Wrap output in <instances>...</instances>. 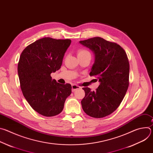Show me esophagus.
<instances>
[{
  "mask_svg": "<svg viewBox=\"0 0 153 153\" xmlns=\"http://www.w3.org/2000/svg\"><path fill=\"white\" fill-rule=\"evenodd\" d=\"M79 88H80V87L79 86H78V85H76V84L72 85V91H73V92L75 91L76 90L79 89Z\"/></svg>",
  "mask_w": 153,
  "mask_h": 153,
  "instance_id": "obj_1",
  "label": "esophagus"
}]
</instances>
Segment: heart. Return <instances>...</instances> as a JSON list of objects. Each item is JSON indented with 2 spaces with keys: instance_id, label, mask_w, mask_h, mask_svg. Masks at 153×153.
<instances>
[{
  "instance_id": "heart-1",
  "label": "heart",
  "mask_w": 153,
  "mask_h": 153,
  "mask_svg": "<svg viewBox=\"0 0 153 153\" xmlns=\"http://www.w3.org/2000/svg\"><path fill=\"white\" fill-rule=\"evenodd\" d=\"M85 54H90L89 51H88L84 49H81L78 51V56H82V55H85Z\"/></svg>"
}]
</instances>
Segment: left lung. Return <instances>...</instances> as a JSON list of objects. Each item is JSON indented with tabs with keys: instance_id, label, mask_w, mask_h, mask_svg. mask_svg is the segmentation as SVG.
<instances>
[{
	"instance_id": "left-lung-1",
	"label": "left lung",
	"mask_w": 153,
	"mask_h": 153,
	"mask_svg": "<svg viewBox=\"0 0 153 153\" xmlns=\"http://www.w3.org/2000/svg\"><path fill=\"white\" fill-rule=\"evenodd\" d=\"M94 54L90 73L96 76L100 85L95 91L82 89L85 96L81 101L84 112L94 118L113 113L123 99L129 85V64L125 50L116 43L95 37L80 41Z\"/></svg>"
}]
</instances>
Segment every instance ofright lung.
<instances>
[{
    "mask_svg": "<svg viewBox=\"0 0 153 153\" xmlns=\"http://www.w3.org/2000/svg\"><path fill=\"white\" fill-rule=\"evenodd\" d=\"M70 39L43 37L27 46L21 53L17 72L23 95L39 114L46 117L60 113L71 94L70 83L60 84L51 74L60 68Z\"/></svg>",
    "mask_w": 153,
    "mask_h": 153,
    "instance_id": "1",
    "label": "right lung"
}]
</instances>
